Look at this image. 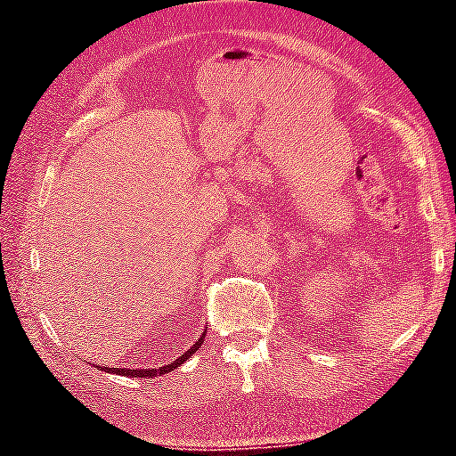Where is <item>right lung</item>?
I'll return each instance as SVG.
<instances>
[{
    "mask_svg": "<svg viewBox=\"0 0 456 456\" xmlns=\"http://www.w3.org/2000/svg\"><path fill=\"white\" fill-rule=\"evenodd\" d=\"M203 339H205V331H203V334H200V338L197 339L195 344L191 346V348H189L187 352H183L179 358L171 362V364H165V366H159V368H144V370H141V368H136V370H128V368H106L104 372H108V374H118V376H130V378H154V376L173 372L175 368H179V366L183 364V362H187V360L191 358L192 352L199 350V346L203 344Z\"/></svg>",
    "mask_w": 456,
    "mask_h": 456,
    "instance_id": "add662e5",
    "label": "right lung"
}]
</instances>
